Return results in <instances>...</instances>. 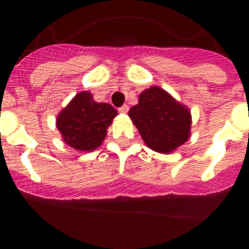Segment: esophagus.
<instances>
[{"label":"esophagus","mask_w":249,"mask_h":249,"mask_svg":"<svg viewBox=\"0 0 249 249\" xmlns=\"http://www.w3.org/2000/svg\"><path fill=\"white\" fill-rule=\"evenodd\" d=\"M128 109H129L128 106L123 105L122 107H120V108H118V111H120L121 113H127V112H128Z\"/></svg>","instance_id":"1"}]
</instances>
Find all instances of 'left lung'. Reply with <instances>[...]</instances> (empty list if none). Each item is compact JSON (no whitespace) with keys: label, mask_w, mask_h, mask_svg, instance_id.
I'll return each instance as SVG.
<instances>
[{"label":"left lung","mask_w":249,"mask_h":249,"mask_svg":"<svg viewBox=\"0 0 249 249\" xmlns=\"http://www.w3.org/2000/svg\"><path fill=\"white\" fill-rule=\"evenodd\" d=\"M128 116L147 147L158 153H171L191 136L190 108L158 86L138 96V103L131 107Z\"/></svg>","instance_id":"left-lung-1"}]
</instances>
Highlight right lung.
I'll return each instance as SVG.
<instances>
[{
	"instance_id": "obj_1",
	"label": "right lung",
	"mask_w": 249,
	"mask_h": 249,
	"mask_svg": "<svg viewBox=\"0 0 249 249\" xmlns=\"http://www.w3.org/2000/svg\"><path fill=\"white\" fill-rule=\"evenodd\" d=\"M117 111L109 103L96 102L91 92L77 93L59 112L56 127L66 144L82 152H91L102 144L107 128Z\"/></svg>"
}]
</instances>
